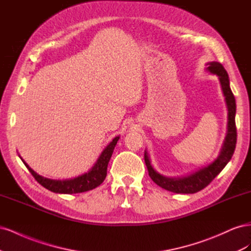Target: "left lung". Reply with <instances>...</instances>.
I'll return each instance as SVG.
<instances>
[{
	"mask_svg": "<svg viewBox=\"0 0 251 251\" xmlns=\"http://www.w3.org/2000/svg\"><path fill=\"white\" fill-rule=\"evenodd\" d=\"M207 70L219 76L221 82L223 93L228 109V132H227L226 138L223 144V148L220 156L215 162H212L207 168H204L199 172L191 175L184 178H168L162 175L158 174L151 168L149 156L147 151L144 153V161L149 171L151 179L153 180L157 185L176 194H195L206 187L210 182L214 180L221 171L225 168L226 164L231 159L235 144H237V126H235V100L229 87V78L224 67L218 63L212 62L208 64Z\"/></svg>",
	"mask_w": 251,
	"mask_h": 251,
	"instance_id": "obj_1",
	"label": "left lung"
}]
</instances>
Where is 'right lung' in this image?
Returning <instances> with one entry per match:
<instances>
[{
	"label": "right lung",
	"instance_id": "add662e5",
	"mask_svg": "<svg viewBox=\"0 0 251 251\" xmlns=\"http://www.w3.org/2000/svg\"><path fill=\"white\" fill-rule=\"evenodd\" d=\"M119 137H115L113 141L109 144V146L104 149L102 154L100 155V159H98L96 164L93 166V169L89 173H86L81 175L79 177H76L74 179H68V180H52L48 178H44L40 176L39 174H36L32 169L29 168V165L23 160L26 168L31 173L34 179L39 182L41 185H43L45 188L49 189V191L53 193L58 194H78L88 192L100 185L103 180L107 177V170L108 164L111 159V156L113 154L114 148H115L116 143L118 141Z\"/></svg>",
	"mask_w": 251,
	"mask_h": 251
}]
</instances>
